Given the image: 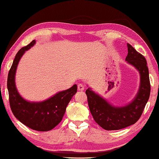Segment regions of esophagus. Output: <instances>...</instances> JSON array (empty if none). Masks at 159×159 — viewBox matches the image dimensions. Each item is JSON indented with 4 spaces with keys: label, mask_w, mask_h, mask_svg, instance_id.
Here are the masks:
<instances>
[{
    "label": "esophagus",
    "mask_w": 159,
    "mask_h": 159,
    "mask_svg": "<svg viewBox=\"0 0 159 159\" xmlns=\"http://www.w3.org/2000/svg\"><path fill=\"white\" fill-rule=\"evenodd\" d=\"M78 89H79V90H80V91H83V90H84L85 89V86L83 84H79L78 85Z\"/></svg>",
    "instance_id": "1"
}]
</instances>
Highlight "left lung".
<instances>
[{
	"instance_id": "1",
	"label": "left lung",
	"mask_w": 159,
	"mask_h": 159,
	"mask_svg": "<svg viewBox=\"0 0 159 159\" xmlns=\"http://www.w3.org/2000/svg\"><path fill=\"white\" fill-rule=\"evenodd\" d=\"M125 61L139 74V86L132 100L122 106H115L89 87L85 91L93 119L105 130H119L134 125L139 119L150 95V81L147 63L142 54L127 43ZM89 86V85H87Z\"/></svg>"
}]
</instances>
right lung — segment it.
<instances>
[{
  "label": "right lung",
  "mask_w": 159,
  "mask_h": 159,
  "mask_svg": "<svg viewBox=\"0 0 159 159\" xmlns=\"http://www.w3.org/2000/svg\"><path fill=\"white\" fill-rule=\"evenodd\" d=\"M36 43L33 40L17 53L7 76V87L9 93L10 105L17 120L30 129L47 132L54 128L62 120L68 104L77 92V85L58 92L42 101H30L22 96L16 84V70L20 60L25 52Z\"/></svg>",
  "instance_id": "right-lung-1"
}]
</instances>
